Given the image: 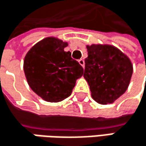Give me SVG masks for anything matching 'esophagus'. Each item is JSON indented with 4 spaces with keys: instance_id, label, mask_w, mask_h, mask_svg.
<instances>
[{
    "instance_id": "esophagus-1",
    "label": "esophagus",
    "mask_w": 146,
    "mask_h": 146,
    "mask_svg": "<svg viewBox=\"0 0 146 146\" xmlns=\"http://www.w3.org/2000/svg\"><path fill=\"white\" fill-rule=\"evenodd\" d=\"M78 62H79V64H81L82 67H84V66H85V61H84V60H83V59H80V60H78Z\"/></svg>"
}]
</instances>
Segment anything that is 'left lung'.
<instances>
[{
	"label": "left lung",
	"mask_w": 146,
	"mask_h": 146,
	"mask_svg": "<svg viewBox=\"0 0 146 146\" xmlns=\"http://www.w3.org/2000/svg\"><path fill=\"white\" fill-rule=\"evenodd\" d=\"M84 77L92 97L101 104L112 103L123 95L130 82L133 66L119 49L110 45L87 46Z\"/></svg>",
	"instance_id": "left-lung-1"
}]
</instances>
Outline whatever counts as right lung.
<instances>
[{"mask_svg": "<svg viewBox=\"0 0 146 146\" xmlns=\"http://www.w3.org/2000/svg\"><path fill=\"white\" fill-rule=\"evenodd\" d=\"M68 45L55 38H46L26 54L24 73L31 89L44 100L58 102L70 96L84 70L71 58Z\"/></svg>", "mask_w": 146, "mask_h": 146, "instance_id": "1", "label": "right lung"}]
</instances>
